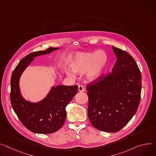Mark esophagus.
<instances>
[{"mask_svg": "<svg viewBox=\"0 0 156 156\" xmlns=\"http://www.w3.org/2000/svg\"><path fill=\"white\" fill-rule=\"evenodd\" d=\"M84 90V88L81 85V84H80V85H78V91H83Z\"/></svg>", "mask_w": 156, "mask_h": 156, "instance_id": "esophagus-1", "label": "esophagus"}]
</instances>
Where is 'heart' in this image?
<instances>
[{"instance_id":"b5f03b06","label":"heart","mask_w":156,"mask_h":156,"mask_svg":"<svg viewBox=\"0 0 156 156\" xmlns=\"http://www.w3.org/2000/svg\"><path fill=\"white\" fill-rule=\"evenodd\" d=\"M69 65L75 73L83 75L86 73L87 78L89 81H95L105 73L108 58L103 51L81 53L76 55L71 60ZM65 72L69 76H75V73L68 69H65Z\"/></svg>"}]
</instances>
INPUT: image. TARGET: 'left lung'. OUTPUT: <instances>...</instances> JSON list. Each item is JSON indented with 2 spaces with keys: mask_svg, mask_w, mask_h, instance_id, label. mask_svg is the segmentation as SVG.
<instances>
[{
  "mask_svg": "<svg viewBox=\"0 0 156 156\" xmlns=\"http://www.w3.org/2000/svg\"><path fill=\"white\" fill-rule=\"evenodd\" d=\"M117 56L111 73L87 84L88 115L93 126L116 133L132 119L140 100L141 73L132 56L112 46Z\"/></svg>",
  "mask_w": 156,
  "mask_h": 156,
  "instance_id": "8db88e82",
  "label": "left lung"
}]
</instances>
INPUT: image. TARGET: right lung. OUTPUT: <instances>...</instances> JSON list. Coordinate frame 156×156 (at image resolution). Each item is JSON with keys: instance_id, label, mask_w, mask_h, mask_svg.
<instances>
[{"instance_id": "obj_1", "label": "right lung", "mask_w": 156, "mask_h": 156, "mask_svg": "<svg viewBox=\"0 0 156 156\" xmlns=\"http://www.w3.org/2000/svg\"><path fill=\"white\" fill-rule=\"evenodd\" d=\"M58 49L49 48L34 51L23 57L13 71L10 80V98L12 108L22 124L29 131L39 134H50L58 131L63 125L65 108L78 92V87L58 85L53 87L44 100L38 103L27 102L22 97L19 81L25 68L35 56L49 53Z\"/></svg>"}]
</instances>
